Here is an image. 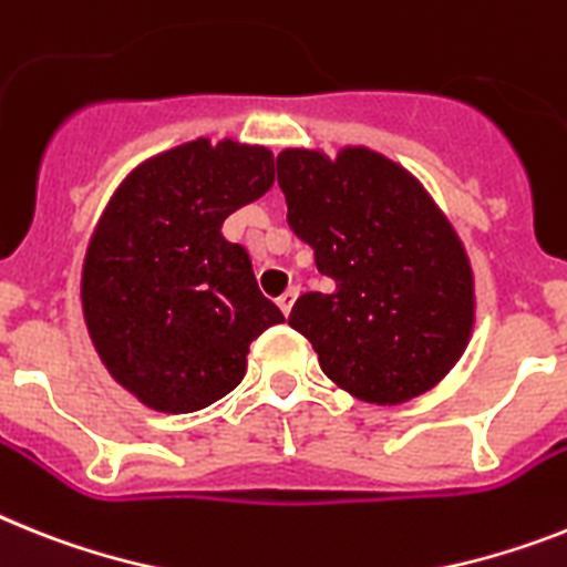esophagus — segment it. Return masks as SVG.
I'll list each match as a JSON object with an SVG mask.
<instances>
[{
	"label": "esophagus",
	"mask_w": 567,
	"mask_h": 567,
	"mask_svg": "<svg viewBox=\"0 0 567 567\" xmlns=\"http://www.w3.org/2000/svg\"><path fill=\"white\" fill-rule=\"evenodd\" d=\"M297 297H299V288H297V285H291V288H288V291H285L282 297L276 299V306L282 308L285 317H288V313H291V308H293V302H297Z\"/></svg>",
	"instance_id": "1"
}]
</instances>
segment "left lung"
Here are the masks:
<instances>
[{
  "instance_id": "obj_1",
  "label": "left lung",
  "mask_w": 567,
  "mask_h": 567,
  "mask_svg": "<svg viewBox=\"0 0 567 567\" xmlns=\"http://www.w3.org/2000/svg\"><path fill=\"white\" fill-rule=\"evenodd\" d=\"M276 175L288 225L334 279V291L302 293L288 317L322 372L380 406L430 392L475 320L473 268L453 225L417 178L365 146L337 158L285 150Z\"/></svg>"
}]
</instances>
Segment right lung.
<instances>
[{"mask_svg": "<svg viewBox=\"0 0 567 567\" xmlns=\"http://www.w3.org/2000/svg\"><path fill=\"white\" fill-rule=\"evenodd\" d=\"M274 187L265 146L207 137L135 166L100 216L83 261V317L117 383L169 415L239 386L250 342L285 322L261 297L230 213Z\"/></svg>", "mask_w": 567, "mask_h": 567, "instance_id": "1", "label": "right lung"}]
</instances>
